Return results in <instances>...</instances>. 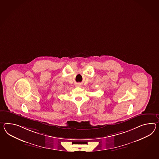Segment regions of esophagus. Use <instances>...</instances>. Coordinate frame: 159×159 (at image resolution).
Wrapping results in <instances>:
<instances>
[{"label":"esophagus","mask_w":159,"mask_h":159,"mask_svg":"<svg viewBox=\"0 0 159 159\" xmlns=\"http://www.w3.org/2000/svg\"><path fill=\"white\" fill-rule=\"evenodd\" d=\"M76 85V87H80V84H77Z\"/></svg>","instance_id":"34e87169"}]
</instances>
